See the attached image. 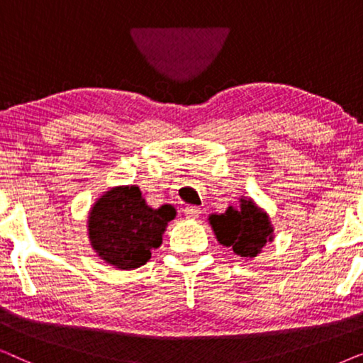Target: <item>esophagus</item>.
<instances>
[{
    "instance_id": "1",
    "label": "esophagus",
    "mask_w": 363,
    "mask_h": 363,
    "mask_svg": "<svg viewBox=\"0 0 363 363\" xmlns=\"http://www.w3.org/2000/svg\"><path fill=\"white\" fill-rule=\"evenodd\" d=\"M183 213H185V216L188 218V220H195V218L200 216L201 208L200 206H185Z\"/></svg>"
}]
</instances>
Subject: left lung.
<instances>
[{"mask_svg": "<svg viewBox=\"0 0 363 363\" xmlns=\"http://www.w3.org/2000/svg\"><path fill=\"white\" fill-rule=\"evenodd\" d=\"M208 223L218 242L242 259H252L262 252L267 242L274 241L269 215L247 196L240 198L238 208L228 206L225 213H211Z\"/></svg>", "mask_w": 363, "mask_h": 363, "instance_id": "8db88e82", "label": "left lung"}]
</instances>
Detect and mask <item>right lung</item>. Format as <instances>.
Returning a JSON list of instances; mask_svg holds the SVG:
<instances>
[{"label":"right lung","instance_id":"1","mask_svg":"<svg viewBox=\"0 0 363 363\" xmlns=\"http://www.w3.org/2000/svg\"><path fill=\"white\" fill-rule=\"evenodd\" d=\"M177 216L172 205H147L137 185L112 186L94 201L87 235L96 255L121 271L140 267L162 246L168 223Z\"/></svg>","mask_w":363,"mask_h":363}]
</instances>
